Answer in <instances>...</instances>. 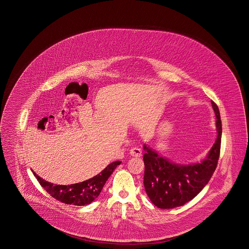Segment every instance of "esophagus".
I'll return each instance as SVG.
<instances>
[{
    "label": "esophagus",
    "instance_id": "esophagus-1",
    "mask_svg": "<svg viewBox=\"0 0 249 249\" xmlns=\"http://www.w3.org/2000/svg\"><path fill=\"white\" fill-rule=\"evenodd\" d=\"M129 154L132 157L140 158L142 156V150L138 148V147H132L131 149L129 150Z\"/></svg>",
    "mask_w": 249,
    "mask_h": 249
}]
</instances>
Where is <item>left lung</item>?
Segmentation results:
<instances>
[{
	"label": "left lung",
	"instance_id": "left-lung-1",
	"mask_svg": "<svg viewBox=\"0 0 249 249\" xmlns=\"http://www.w3.org/2000/svg\"><path fill=\"white\" fill-rule=\"evenodd\" d=\"M216 116L217 138L200 163L178 164L143 144L144 189L151 202L163 209L181 207L195 198L208 184L217 168L221 142V120L218 106L211 101Z\"/></svg>",
	"mask_w": 249,
	"mask_h": 249
}]
</instances>
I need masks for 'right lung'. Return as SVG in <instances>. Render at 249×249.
<instances>
[{
  "instance_id": "add662e5",
  "label": "right lung",
  "mask_w": 249,
  "mask_h": 249,
  "mask_svg": "<svg viewBox=\"0 0 249 249\" xmlns=\"http://www.w3.org/2000/svg\"><path fill=\"white\" fill-rule=\"evenodd\" d=\"M120 161L112 162L96 176L82 182L70 185H54L53 183L40 178L34 171L33 174L43 189L46 190V192L49 193V195L53 198L57 199L60 202L68 205L86 206L98 197L107 180L109 178L114 169L120 165Z\"/></svg>"
}]
</instances>
